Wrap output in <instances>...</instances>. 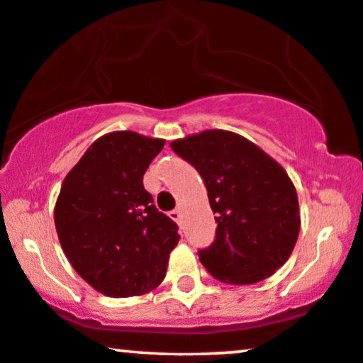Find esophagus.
<instances>
[{"label": "esophagus", "mask_w": 363, "mask_h": 363, "mask_svg": "<svg viewBox=\"0 0 363 363\" xmlns=\"http://www.w3.org/2000/svg\"><path fill=\"white\" fill-rule=\"evenodd\" d=\"M168 216H170L173 221L180 223V220H182V211H180V210H173V211L168 213Z\"/></svg>", "instance_id": "obj_1"}]
</instances>
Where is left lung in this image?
<instances>
[{
  "label": "left lung",
  "instance_id": "8db88e82",
  "mask_svg": "<svg viewBox=\"0 0 363 363\" xmlns=\"http://www.w3.org/2000/svg\"><path fill=\"white\" fill-rule=\"evenodd\" d=\"M208 190L216 236L198 251L218 281L255 284L289 259L301 230L296 188L284 168L259 147L228 130H205L170 143Z\"/></svg>",
  "mask_w": 363,
  "mask_h": 363
}]
</instances>
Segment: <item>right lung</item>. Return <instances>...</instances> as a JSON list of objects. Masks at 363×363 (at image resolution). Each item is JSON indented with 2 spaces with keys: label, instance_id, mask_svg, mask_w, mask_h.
<instances>
[{
  "label": "right lung",
  "instance_id": "1",
  "mask_svg": "<svg viewBox=\"0 0 363 363\" xmlns=\"http://www.w3.org/2000/svg\"><path fill=\"white\" fill-rule=\"evenodd\" d=\"M165 140L130 130L107 133L64 178L54 223L64 255L108 297L150 292L167 274L177 223L153 205L143 175Z\"/></svg>",
  "mask_w": 363,
  "mask_h": 363
}]
</instances>
